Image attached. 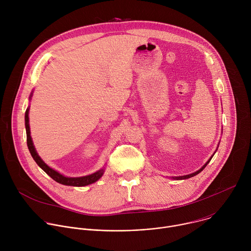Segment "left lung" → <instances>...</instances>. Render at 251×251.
<instances>
[{
    "label": "left lung",
    "instance_id": "obj_1",
    "mask_svg": "<svg viewBox=\"0 0 251 251\" xmlns=\"http://www.w3.org/2000/svg\"><path fill=\"white\" fill-rule=\"evenodd\" d=\"M214 155V154H213ZM213 155L210 157V159L199 170V171H197V172H195V173H193V174H190V175H186V176H174L173 178H174V180H186V178H189V177H192V176H196V175H198V174H200L205 167H206V165L209 163V161L211 160V158L213 157Z\"/></svg>",
    "mask_w": 251,
    "mask_h": 251
}]
</instances>
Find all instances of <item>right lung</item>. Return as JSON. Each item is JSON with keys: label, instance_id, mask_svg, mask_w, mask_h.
I'll return each instance as SVG.
<instances>
[{"label": "right lung", "instance_id": "right-lung-1", "mask_svg": "<svg viewBox=\"0 0 251 251\" xmlns=\"http://www.w3.org/2000/svg\"><path fill=\"white\" fill-rule=\"evenodd\" d=\"M32 92L30 93L29 99L31 98ZM28 111H29V107H27L25 110V131H26V144H27V148L29 150V153L31 155V157L33 158V160L35 161L40 168H42L51 178L54 180L55 182L61 184V185H65V186H74V187H84L90 184L95 183L96 181H98L99 178L103 176L104 174V169H100L99 171L88 175V176H78V177H70V176H65L61 174H59L58 172H56L55 170L51 169L50 167H49L39 156V154L35 151V148L33 146V143L30 137V130H29V124H28Z\"/></svg>", "mask_w": 251, "mask_h": 251}]
</instances>
